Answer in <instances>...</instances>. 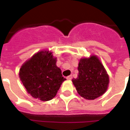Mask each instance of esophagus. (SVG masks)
<instances>
[{"instance_id":"34e87169","label":"esophagus","mask_w":130,"mask_h":130,"mask_svg":"<svg viewBox=\"0 0 130 130\" xmlns=\"http://www.w3.org/2000/svg\"><path fill=\"white\" fill-rule=\"evenodd\" d=\"M72 78V75H70V76H67V77H66V78H67L68 80H71Z\"/></svg>"}]
</instances>
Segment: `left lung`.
Returning <instances> with one entry per match:
<instances>
[{
	"label": "left lung",
	"mask_w": 130,
	"mask_h": 130,
	"mask_svg": "<svg viewBox=\"0 0 130 130\" xmlns=\"http://www.w3.org/2000/svg\"><path fill=\"white\" fill-rule=\"evenodd\" d=\"M78 74L72 79L78 93L88 100H93L104 94L109 84V76L95 56L80 60Z\"/></svg>",
	"instance_id": "left-lung-1"
}]
</instances>
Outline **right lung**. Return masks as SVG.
<instances>
[{"mask_svg":"<svg viewBox=\"0 0 130 130\" xmlns=\"http://www.w3.org/2000/svg\"><path fill=\"white\" fill-rule=\"evenodd\" d=\"M47 51L34 55L21 66L19 77L28 93L46 101L52 99L66 80L56 66V58Z\"/></svg>","mask_w":130,"mask_h":130,"instance_id":"right-lung-1","label":"right lung"}]
</instances>
